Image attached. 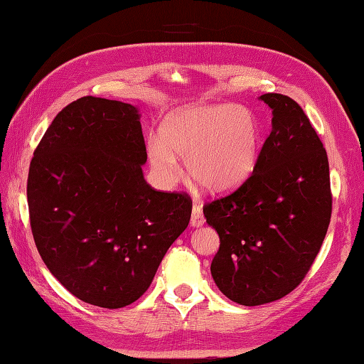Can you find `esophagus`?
Returning <instances> with one entry per match:
<instances>
[{
  "label": "esophagus",
  "instance_id": "esophagus-1",
  "mask_svg": "<svg viewBox=\"0 0 364 364\" xmlns=\"http://www.w3.org/2000/svg\"><path fill=\"white\" fill-rule=\"evenodd\" d=\"M205 215H203V213H201V209L198 208V206H193L192 208V217H191V225L193 226V228H200V226H203L205 225Z\"/></svg>",
  "mask_w": 364,
  "mask_h": 364
}]
</instances>
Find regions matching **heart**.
<instances>
[{
  "label": "heart",
  "mask_w": 364,
  "mask_h": 364,
  "mask_svg": "<svg viewBox=\"0 0 364 364\" xmlns=\"http://www.w3.org/2000/svg\"><path fill=\"white\" fill-rule=\"evenodd\" d=\"M262 130L250 108L231 104H192L173 109L159 124V138L146 144L149 163L163 184L186 173L208 193L223 196L247 181L257 166Z\"/></svg>",
  "instance_id": "1"
}]
</instances>
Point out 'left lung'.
I'll list each match as a JSON object with an SVG mask.
<instances>
[{"instance_id":"8db88e82","label":"left lung","mask_w":364,"mask_h":364,"mask_svg":"<svg viewBox=\"0 0 364 364\" xmlns=\"http://www.w3.org/2000/svg\"><path fill=\"white\" fill-rule=\"evenodd\" d=\"M272 133L250 178L203 209L220 237L210 274L226 298L260 306L301 284L326 237L332 214L323 142L293 99L262 95Z\"/></svg>"}]
</instances>
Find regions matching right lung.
<instances>
[{
  "label": "right lung",
  "mask_w": 364,
  "mask_h": 364,
  "mask_svg": "<svg viewBox=\"0 0 364 364\" xmlns=\"http://www.w3.org/2000/svg\"><path fill=\"white\" fill-rule=\"evenodd\" d=\"M139 108L85 96L65 107L33 151L31 228L45 265L91 306L139 299L188 228L186 193L151 189Z\"/></svg>",
  "instance_id": "obj_1"
}]
</instances>
